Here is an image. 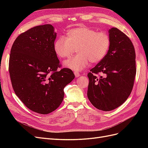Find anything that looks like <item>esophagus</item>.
I'll return each instance as SVG.
<instances>
[{"label":"esophagus","instance_id":"1","mask_svg":"<svg viewBox=\"0 0 148 148\" xmlns=\"http://www.w3.org/2000/svg\"><path fill=\"white\" fill-rule=\"evenodd\" d=\"M74 74H75V77H79V76H80L79 73V72H77V71H75V72H74Z\"/></svg>","mask_w":148,"mask_h":148}]
</instances>
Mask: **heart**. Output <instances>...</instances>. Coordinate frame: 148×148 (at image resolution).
<instances>
[{
  "label": "heart",
  "instance_id": "obj_1",
  "mask_svg": "<svg viewBox=\"0 0 148 148\" xmlns=\"http://www.w3.org/2000/svg\"><path fill=\"white\" fill-rule=\"evenodd\" d=\"M110 38L104 32H97L89 27L71 28L66 37L58 38L53 42L56 54L62 59L69 57L78 49V54L64 62V65L73 71H81L89 62L98 63L104 59L110 47Z\"/></svg>",
  "mask_w": 148,
  "mask_h": 148
}]
</instances>
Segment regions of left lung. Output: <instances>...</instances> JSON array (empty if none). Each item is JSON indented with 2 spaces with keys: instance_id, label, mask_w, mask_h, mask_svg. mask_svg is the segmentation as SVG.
Wrapping results in <instances>:
<instances>
[{
  "instance_id": "left-lung-1",
  "label": "left lung",
  "mask_w": 148,
  "mask_h": 148,
  "mask_svg": "<svg viewBox=\"0 0 148 148\" xmlns=\"http://www.w3.org/2000/svg\"><path fill=\"white\" fill-rule=\"evenodd\" d=\"M109 33L111 43L108 52L88 74V99L103 111L117 108L127 99L136 72L135 51L131 40L117 28L110 29Z\"/></svg>"
}]
</instances>
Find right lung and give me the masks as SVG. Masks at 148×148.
I'll return each mask as SVG.
<instances>
[{"label":"right lung","mask_w":148,"mask_h":148,"mask_svg":"<svg viewBox=\"0 0 148 148\" xmlns=\"http://www.w3.org/2000/svg\"><path fill=\"white\" fill-rule=\"evenodd\" d=\"M52 25L35 26L21 33L13 42L9 73L16 95L29 109L48 114L64 99V89L75 78L69 69L60 67L53 51L56 39Z\"/></svg>","instance_id":"right-lung-1"}]
</instances>
